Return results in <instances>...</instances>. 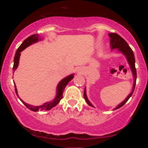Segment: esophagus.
<instances>
[{
    "mask_svg": "<svg viewBox=\"0 0 148 148\" xmlns=\"http://www.w3.org/2000/svg\"><path fill=\"white\" fill-rule=\"evenodd\" d=\"M77 72L78 73H84V69H83L82 68L79 67L77 69Z\"/></svg>",
    "mask_w": 148,
    "mask_h": 148,
    "instance_id": "1",
    "label": "esophagus"
}]
</instances>
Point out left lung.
<instances>
[{"label": "left lung", "mask_w": 148, "mask_h": 148, "mask_svg": "<svg viewBox=\"0 0 148 148\" xmlns=\"http://www.w3.org/2000/svg\"><path fill=\"white\" fill-rule=\"evenodd\" d=\"M109 37L110 38V48L111 50L114 49H117V51L121 52V54H123V55L125 56L126 59L128 62L129 65L130 66V69L131 70V72H132L133 77V86L132 88V91L129 94L126 98L122 102L120 103L118 106H116V108H114L113 110H116L121 107H122L123 105H124L125 103H126L130 97L132 96L133 92H134L135 84H136V79H137V72H136V69H135V56L134 54H133V50H131L130 46H129V44L127 43V42L123 39L122 37H121L120 36L118 35L117 34L115 33H110L108 34ZM84 96L85 100H86L87 104H88L89 106L94 107V105H93L92 103L90 102V100H88V96H87L86 94V88H85L84 90Z\"/></svg>", "instance_id": "1"}]
</instances>
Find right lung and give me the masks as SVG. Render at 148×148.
Masks as SVG:
<instances>
[{"mask_svg": "<svg viewBox=\"0 0 148 148\" xmlns=\"http://www.w3.org/2000/svg\"><path fill=\"white\" fill-rule=\"evenodd\" d=\"M42 40H44L43 37H41V36H40L38 34H34V35L30 36L29 37H28L27 38V39L24 40L23 43L20 45L19 47L18 48L17 50L16 51L15 57H14V64H13V71H15L17 69L18 67V65H19L21 52L23 51V50H25L26 48L28 47V46L32 45V44L36 43V42L39 41H41ZM73 77H74V74L73 73V74L69 75L66 76V77L62 79L60 82H59V83H58L57 85V87H56V94L55 98H54L52 100L50 101V102L44 103V104H43L42 105H40V106H33V105L27 104V103H25L23 100H22L20 98L19 95H18L17 87H16L15 82H14L15 93L16 94H17V96H18V98H19V100L22 102V103H23V104L25 105L27 108H29V110L34 111V112H38V111L39 110H49L51 108H53V107L56 106V105L59 103L60 100L62 98V94H63L64 88H65L66 85L68 84V83L69 82Z\"/></svg>", "mask_w": 148, "mask_h": 148, "instance_id": "obj_1", "label": "right lung"}]
</instances>
